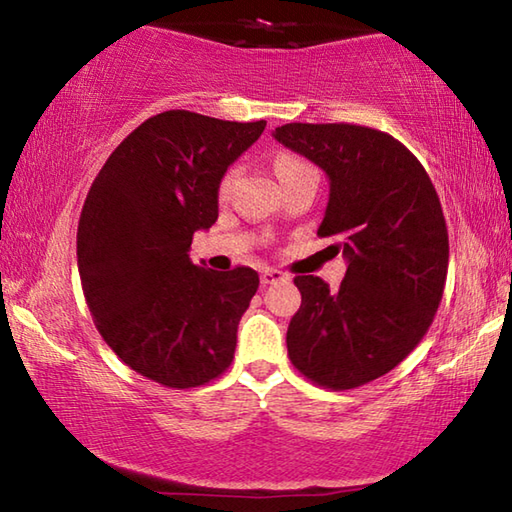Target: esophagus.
<instances>
[{
  "label": "esophagus",
  "mask_w": 512,
  "mask_h": 512,
  "mask_svg": "<svg viewBox=\"0 0 512 512\" xmlns=\"http://www.w3.org/2000/svg\"><path fill=\"white\" fill-rule=\"evenodd\" d=\"M284 280H289L287 273L277 271V268H264V271H262V284H264V287H266V284H277V282H284Z\"/></svg>",
  "instance_id": "esophagus-1"
}]
</instances>
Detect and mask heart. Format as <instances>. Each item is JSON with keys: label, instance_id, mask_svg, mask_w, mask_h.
Instances as JSON below:
<instances>
[{"label": "heart", "instance_id": "1", "mask_svg": "<svg viewBox=\"0 0 512 512\" xmlns=\"http://www.w3.org/2000/svg\"><path fill=\"white\" fill-rule=\"evenodd\" d=\"M307 171H314V169H311L307 162H302L300 158H296V155H280V158L275 160V173H277V178H280V180L300 176V173H307ZM230 185H232V171L221 180L219 194L221 196L228 194Z\"/></svg>", "mask_w": 512, "mask_h": 512}]
</instances>
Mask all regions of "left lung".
<instances>
[{"label":"left lung","mask_w":512,"mask_h":512,"mask_svg":"<svg viewBox=\"0 0 512 512\" xmlns=\"http://www.w3.org/2000/svg\"><path fill=\"white\" fill-rule=\"evenodd\" d=\"M273 137L329 178L320 237L348 259L341 287L298 275L302 305L287 332L302 375L348 391L386 375L427 334L443 300L449 239L436 189L388 133L354 124H284Z\"/></svg>","instance_id":"obj_1"}]
</instances>
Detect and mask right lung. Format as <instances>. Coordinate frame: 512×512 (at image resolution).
Returning <instances> with one entry per match:
<instances>
[{"instance_id": "add662e5", "label": "right lung", "mask_w": 512, "mask_h": 512, "mask_svg": "<svg viewBox=\"0 0 512 512\" xmlns=\"http://www.w3.org/2000/svg\"><path fill=\"white\" fill-rule=\"evenodd\" d=\"M264 128L160 112L110 153L85 198L76 257L94 325L128 368L167 388L203 386L235 359L259 275L196 266L189 246L219 219L225 171Z\"/></svg>"}]
</instances>
